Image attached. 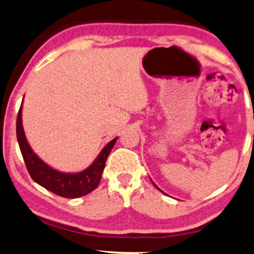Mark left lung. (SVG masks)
Segmentation results:
<instances>
[{"label": "left lung", "instance_id": "8db88e82", "mask_svg": "<svg viewBox=\"0 0 254 254\" xmlns=\"http://www.w3.org/2000/svg\"><path fill=\"white\" fill-rule=\"evenodd\" d=\"M152 183H153V182H152ZM153 186H154V187H156V188H157V189H159V188H158V187H157L156 185H154V183H153ZM159 190H160V189H159ZM160 191H161V190H160ZM161 192H163V191H161Z\"/></svg>", "mask_w": 254, "mask_h": 254}]
</instances>
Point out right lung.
I'll return each instance as SVG.
<instances>
[{
    "mask_svg": "<svg viewBox=\"0 0 254 254\" xmlns=\"http://www.w3.org/2000/svg\"><path fill=\"white\" fill-rule=\"evenodd\" d=\"M21 109L23 104L17 116V139L31 178L43 188L65 198H78L96 189L100 185L102 173L104 171L105 161L118 137L110 141L93 161V164L82 172L64 173L57 171L40 159L29 146L21 123Z\"/></svg>",
    "mask_w": 254,
    "mask_h": 254,
    "instance_id": "obj_1",
    "label": "right lung"
}]
</instances>
